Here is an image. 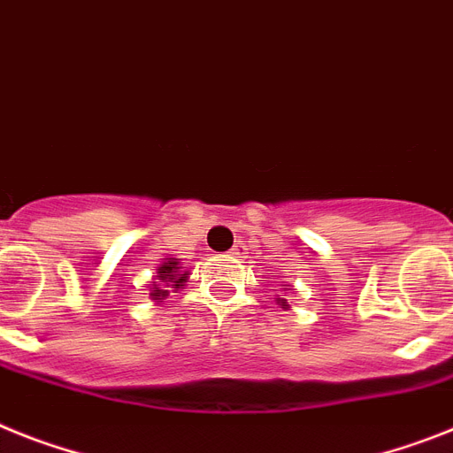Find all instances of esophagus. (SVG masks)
Returning <instances> with one entry per match:
<instances>
[{"label":"esophagus","instance_id":"esophagus-1","mask_svg":"<svg viewBox=\"0 0 453 453\" xmlns=\"http://www.w3.org/2000/svg\"><path fill=\"white\" fill-rule=\"evenodd\" d=\"M230 256H233V257H246V246L244 244H234L233 250H230Z\"/></svg>","mask_w":453,"mask_h":453}]
</instances>
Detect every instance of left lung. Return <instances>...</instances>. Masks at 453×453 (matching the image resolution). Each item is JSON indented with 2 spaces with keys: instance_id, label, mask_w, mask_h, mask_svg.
Listing matches in <instances>:
<instances>
[{
  "instance_id": "left-lung-1",
  "label": "left lung",
  "mask_w": 453,
  "mask_h": 453,
  "mask_svg": "<svg viewBox=\"0 0 453 453\" xmlns=\"http://www.w3.org/2000/svg\"><path fill=\"white\" fill-rule=\"evenodd\" d=\"M285 290H288V288H285ZM276 303H279L280 309H290V303H288V299L285 297H276Z\"/></svg>"
}]
</instances>
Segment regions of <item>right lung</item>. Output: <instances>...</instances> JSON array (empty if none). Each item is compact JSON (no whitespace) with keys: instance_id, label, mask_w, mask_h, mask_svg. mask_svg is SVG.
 Returning a JSON list of instances; mask_svg holds the SVG:
<instances>
[{"instance_id":"1","label":"right lung","mask_w":453,"mask_h":453,"mask_svg":"<svg viewBox=\"0 0 453 453\" xmlns=\"http://www.w3.org/2000/svg\"><path fill=\"white\" fill-rule=\"evenodd\" d=\"M188 280V272H181L177 257H165L163 265L156 269V276L150 285V297L161 302L170 295V288H181Z\"/></svg>"}]
</instances>
